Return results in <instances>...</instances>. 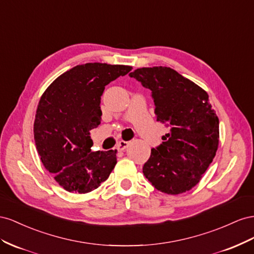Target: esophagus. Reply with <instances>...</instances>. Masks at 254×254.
Returning <instances> with one entry per match:
<instances>
[{
  "label": "esophagus",
  "mask_w": 254,
  "mask_h": 254,
  "mask_svg": "<svg viewBox=\"0 0 254 254\" xmlns=\"http://www.w3.org/2000/svg\"><path fill=\"white\" fill-rule=\"evenodd\" d=\"M128 146V141H120L118 144H117V150L118 151H123L125 149H127Z\"/></svg>",
  "instance_id": "1"
}]
</instances>
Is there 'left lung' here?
Instances as JSON below:
<instances>
[{"label": "left lung", "instance_id": "left-lung-1", "mask_svg": "<svg viewBox=\"0 0 254 254\" xmlns=\"http://www.w3.org/2000/svg\"><path fill=\"white\" fill-rule=\"evenodd\" d=\"M128 75L151 90L156 120L170 129L151 150L143 175L165 193L191 190L213 162L219 142V120L208 95L168 67L139 68Z\"/></svg>", "mask_w": 254, "mask_h": 254}]
</instances>
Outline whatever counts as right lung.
Here are the masks:
<instances>
[{"instance_id":"add662e5","label":"right lung","mask_w":254,"mask_h":254,"mask_svg":"<svg viewBox=\"0 0 254 254\" xmlns=\"http://www.w3.org/2000/svg\"><path fill=\"white\" fill-rule=\"evenodd\" d=\"M131 70L123 64H78L57 77L40 98L34 123L36 148L46 169L67 191L96 190L117 164L116 151H91L89 131L101 123L105 86Z\"/></svg>"}]
</instances>
